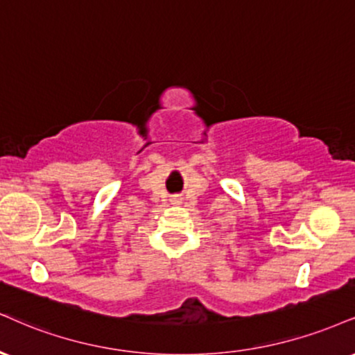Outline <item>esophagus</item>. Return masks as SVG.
<instances>
[{"instance_id": "obj_1", "label": "esophagus", "mask_w": 355, "mask_h": 355, "mask_svg": "<svg viewBox=\"0 0 355 355\" xmlns=\"http://www.w3.org/2000/svg\"><path fill=\"white\" fill-rule=\"evenodd\" d=\"M182 202V198L178 195H175V196H172V203H175V205H178Z\"/></svg>"}]
</instances>
